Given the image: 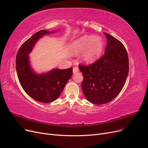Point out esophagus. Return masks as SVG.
<instances>
[{
    "instance_id": "esophagus-1",
    "label": "esophagus",
    "mask_w": 148,
    "mask_h": 148,
    "mask_svg": "<svg viewBox=\"0 0 148 148\" xmlns=\"http://www.w3.org/2000/svg\"><path fill=\"white\" fill-rule=\"evenodd\" d=\"M79 68L78 66H75L73 68V73L74 74L79 73Z\"/></svg>"
}]
</instances>
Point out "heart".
<instances>
[{
    "label": "heart",
    "mask_w": 148,
    "mask_h": 148,
    "mask_svg": "<svg viewBox=\"0 0 148 148\" xmlns=\"http://www.w3.org/2000/svg\"><path fill=\"white\" fill-rule=\"evenodd\" d=\"M103 46V41L100 37L84 35L73 42L71 53L73 55H77L84 51L82 56V60L87 63H90L100 55Z\"/></svg>",
    "instance_id": "1"
}]
</instances>
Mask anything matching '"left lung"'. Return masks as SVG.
Instances as JSON below:
<instances>
[{"instance_id":"8db88e82","label":"left lung","mask_w":148,"mask_h":148,"mask_svg":"<svg viewBox=\"0 0 148 148\" xmlns=\"http://www.w3.org/2000/svg\"><path fill=\"white\" fill-rule=\"evenodd\" d=\"M104 34L107 41L104 55L92 64L79 65L83 75V94L89 102L98 105L109 103L119 95L129 72L125 47L111 35Z\"/></svg>"}]
</instances>
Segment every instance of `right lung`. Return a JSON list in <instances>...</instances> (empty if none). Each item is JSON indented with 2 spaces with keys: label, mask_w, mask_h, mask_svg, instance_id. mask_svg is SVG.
Segmentation results:
<instances>
[{
  "label": "right lung",
  "mask_w": 148,
  "mask_h": 148,
  "mask_svg": "<svg viewBox=\"0 0 148 148\" xmlns=\"http://www.w3.org/2000/svg\"><path fill=\"white\" fill-rule=\"evenodd\" d=\"M54 32L41 30L36 32L21 45L16 56V71L21 87L31 98L44 103L55 101L73 74V68H69L54 69L39 75L30 66L28 54L36 41L43 35Z\"/></svg>",
  "instance_id": "right-lung-1"
}]
</instances>
